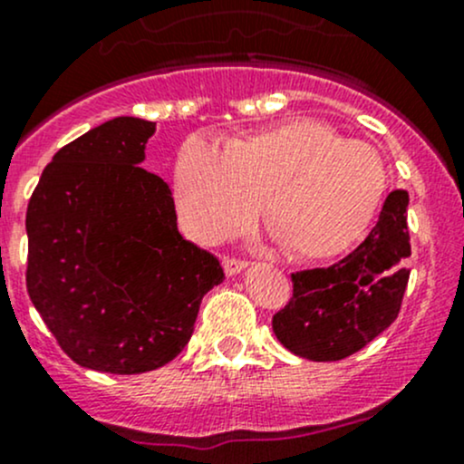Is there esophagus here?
Masks as SVG:
<instances>
[{
  "label": "esophagus",
  "mask_w": 464,
  "mask_h": 464,
  "mask_svg": "<svg viewBox=\"0 0 464 464\" xmlns=\"http://www.w3.org/2000/svg\"><path fill=\"white\" fill-rule=\"evenodd\" d=\"M246 267H247V263L241 261V258H230V256L223 258V270H226L227 276H234V274L243 272Z\"/></svg>",
  "instance_id": "esophagus-1"
}]
</instances>
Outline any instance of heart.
<instances>
[{"label":"heart","mask_w":464,"mask_h":464,"mask_svg":"<svg viewBox=\"0 0 464 464\" xmlns=\"http://www.w3.org/2000/svg\"><path fill=\"white\" fill-rule=\"evenodd\" d=\"M387 174L362 141L325 123L292 119L234 137L227 146L194 134L179 148L172 197L181 227L217 243L261 210L294 256L330 258L350 250L381 208Z\"/></svg>","instance_id":"heart-1"}]
</instances>
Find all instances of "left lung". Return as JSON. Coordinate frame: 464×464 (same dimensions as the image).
I'll return each mask as SVG.
<instances>
[{
    "label": "left lung",
    "instance_id": "1",
    "mask_svg": "<svg viewBox=\"0 0 464 464\" xmlns=\"http://www.w3.org/2000/svg\"><path fill=\"white\" fill-rule=\"evenodd\" d=\"M407 206L405 190L390 192L356 250L330 267L292 274L290 303L272 318L283 347L307 361H341L396 321L410 281Z\"/></svg>",
    "mask_w": 464,
    "mask_h": 464
}]
</instances>
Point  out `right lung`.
Segmentation results:
<instances>
[{
  "label": "right lung",
  "mask_w": 464,
  "mask_h": 464,
  "mask_svg": "<svg viewBox=\"0 0 464 464\" xmlns=\"http://www.w3.org/2000/svg\"><path fill=\"white\" fill-rule=\"evenodd\" d=\"M152 134L137 117L92 128L54 154L28 203V296L59 347L94 372L170 362L226 278L179 234L168 183L141 168Z\"/></svg>",
  "instance_id": "obj_1"
}]
</instances>
